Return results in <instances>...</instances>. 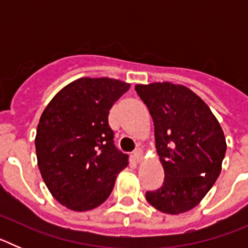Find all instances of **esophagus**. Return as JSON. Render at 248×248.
I'll return each instance as SVG.
<instances>
[{
    "mask_svg": "<svg viewBox=\"0 0 248 248\" xmlns=\"http://www.w3.org/2000/svg\"><path fill=\"white\" fill-rule=\"evenodd\" d=\"M133 157H134L135 161H137V163L139 164L140 161L143 160V151L140 150V149H137V150H135L134 153H133Z\"/></svg>",
    "mask_w": 248,
    "mask_h": 248,
    "instance_id": "1",
    "label": "esophagus"
}]
</instances>
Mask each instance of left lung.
Masks as SVG:
<instances>
[{
	"label": "left lung",
	"mask_w": 248,
	"mask_h": 248,
	"mask_svg": "<svg viewBox=\"0 0 248 248\" xmlns=\"http://www.w3.org/2000/svg\"><path fill=\"white\" fill-rule=\"evenodd\" d=\"M155 131V148L165 177L145 198L161 212L177 215L200 203L221 172L226 139L205 102L185 85L137 84Z\"/></svg>",
	"instance_id": "8db88e82"
}]
</instances>
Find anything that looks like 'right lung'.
Instances as JSON below:
<instances>
[{
    "label": "right lung",
    "mask_w": 248,
    "mask_h": 248,
    "mask_svg": "<svg viewBox=\"0 0 248 248\" xmlns=\"http://www.w3.org/2000/svg\"><path fill=\"white\" fill-rule=\"evenodd\" d=\"M130 84L83 77L67 84L43 110L34 144L49 192L73 211H88L109 198L128 155L114 146L108 124L113 104Z\"/></svg>",
    "instance_id": "1"
}]
</instances>
